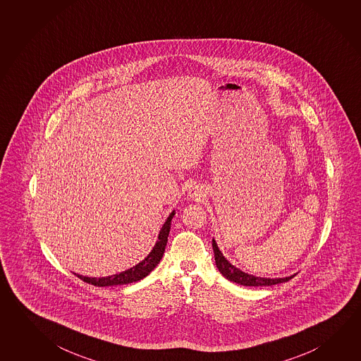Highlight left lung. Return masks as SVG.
<instances>
[{"instance_id": "left-lung-1", "label": "left lung", "mask_w": 361, "mask_h": 361, "mask_svg": "<svg viewBox=\"0 0 361 361\" xmlns=\"http://www.w3.org/2000/svg\"><path fill=\"white\" fill-rule=\"evenodd\" d=\"M212 250L215 255V262L216 267L223 274L224 277H226L229 281L235 282L243 286H271V285H277L281 282H286L291 280L295 275L283 277V279H264V277H257V276L248 275L243 272L239 269L234 267L231 263L228 262V259L223 256V253L217 248V244L212 239Z\"/></svg>"}]
</instances>
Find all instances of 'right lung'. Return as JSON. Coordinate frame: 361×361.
<instances>
[{
	"mask_svg": "<svg viewBox=\"0 0 361 361\" xmlns=\"http://www.w3.org/2000/svg\"><path fill=\"white\" fill-rule=\"evenodd\" d=\"M174 216V211L171 212L169 217L166 219L163 228L160 230V234L157 236V242L151 250L150 255L145 258L142 262L138 263L135 267L127 269L125 272H121L117 275L108 276V277H86V276L76 275L79 279L86 283H92L94 286H116V285H126V283H132V282L140 281L144 277L149 275L152 269L157 267L161 257L164 255L165 247L168 243V236L171 231V219Z\"/></svg>",
	"mask_w": 361,
	"mask_h": 361,
	"instance_id": "obj_1",
	"label": "right lung"
}]
</instances>
